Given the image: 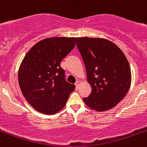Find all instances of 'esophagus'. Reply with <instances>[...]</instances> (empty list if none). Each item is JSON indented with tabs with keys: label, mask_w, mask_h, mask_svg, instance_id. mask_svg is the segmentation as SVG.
Instances as JSON below:
<instances>
[{
	"label": "esophagus",
	"mask_w": 147,
	"mask_h": 147,
	"mask_svg": "<svg viewBox=\"0 0 147 147\" xmlns=\"http://www.w3.org/2000/svg\"><path fill=\"white\" fill-rule=\"evenodd\" d=\"M80 83H81V82L80 80H77V82H76V83H75V86H76V89H79V86H80Z\"/></svg>",
	"instance_id": "obj_1"
}]
</instances>
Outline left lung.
Masks as SVG:
<instances>
[{
  "label": "left lung",
  "instance_id": "obj_1",
  "mask_svg": "<svg viewBox=\"0 0 147 147\" xmlns=\"http://www.w3.org/2000/svg\"><path fill=\"white\" fill-rule=\"evenodd\" d=\"M77 46L86 66L92 92L83 98L86 105L104 111L118 105L131 83V67L123 51L113 42L101 38H77Z\"/></svg>",
  "mask_w": 147,
  "mask_h": 147
}]
</instances>
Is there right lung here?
<instances>
[{"label": "right lung", "instance_id": "1", "mask_svg": "<svg viewBox=\"0 0 147 147\" xmlns=\"http://www.w3.org/2000/svg\"><path fill=\"white\" fill-rule=\"evenodd\" d=\"M76 44V38H45L30 49L21 63L18 80L28 102L41 113L53 115L61 110L75 90L67 82L61 67Z\"/></svg>", "mask_w": 147, "mask_h": 147}]
</instances>
